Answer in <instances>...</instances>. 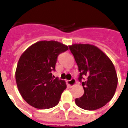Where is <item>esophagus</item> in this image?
I'll list each match as a JSON object with an SVG mask.
<instances>
[{
    "mask_svg": "<svg viewBox=\"0 0 128 128\" xmlns=\"http://www.w3.org/2000/svg\"><path fill=\"white\" fill-rule=\"evenodd\" d=\"M66 82H67V84H68L69 86H73L76 84V80H75V78H72L70 80H67Z\"/></svg>",
    "mask_w": 128,
    "mask_h": 128,
    "instance_id": "1",
    "label": "esophagus"
}]
</instances>
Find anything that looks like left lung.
Segmentation results:
<instances>
[{
  "label": "left lung",
  "instance_id": "left-lung-1",
  "mask_svg": "<svg viewBox=\"0 0 128 128\" xmlns=\"http://www.w3.org/2000/svg\"><path fill=\"white\" fill-rule=\"evenodd\" d=\"M74 56L82 82L83 95L75 99L77 106L85 110H96L110 102L116 92L118 76L109 57L95 46L74 44L69 46ZM86 77V78H84Z\"/></svg>",
  "mask_w": 128,
  "mask_h": 128
}]
</instances>
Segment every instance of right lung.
Returning <instances> with one entry per match:
<instances>
[{"label":"right lung","mask_w":128,"mask_h":128,"mask_svg":"<svg viewBox=\"0 0 128 128\" xmlns=\"http://www.w3.org/2000/svg\"><path fill=\"white\" fill-rule=\"evenodd\" d=\"M68 47L56 41L35 43L21 54L15 71V79L20 94L32 107L45 110L57 105L66 82L54 78L57 58Z\"/></svg>","instance_id":"1"}]
</instances>
